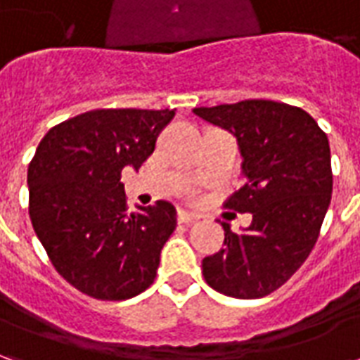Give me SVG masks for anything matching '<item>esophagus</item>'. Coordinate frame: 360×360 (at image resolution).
<instances>
[{
    "label": "esophagus",
    "mask_w": 360,
    "mask_h": 360,
    "mask_svg": "<svg viewBox=\"0 0 360 360\" xmlns=\"http://www.w3.org/2000/svg\"><path fill=\"white\" fill-rule=\"evenodd\" d=\"M177 219H179L181 224H195L196 219H198V214H195V212H191V210H183V208H181V210L177 212Z\"/></svg>",
    "instance_id": "34e87169"
}]
</instances>
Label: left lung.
<instances>
[{"label": "left lung", "mask_w": 360, "mask_h": 360, "mask_svg": "<svg viewBox=\"0 0 360 360\" xmlns=\"http://www.w3.org/2000/svg\"><path fill=\"white\" fill-rule=\"evenodd\" d=\"M193 111L237 139L247 183L226 206L252 214L243 233L224 224L226 247L204 258V279L227 297H266L301 268L316 245L333 185L328 136L304 110L271 100Z\"/></svg>", "instance_id": "left-lung-1"}]
</instances>
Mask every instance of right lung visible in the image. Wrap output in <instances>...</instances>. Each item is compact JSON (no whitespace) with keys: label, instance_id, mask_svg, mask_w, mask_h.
<instances>
[{"label":"right lung","instance_id":"obj_1","mask_svg":"<svg viewBox=\"0 0 360 360\" xmlns=\"http://www.w3.org/2000/svg\"><path fill=\"white\" fill-rule=\"evenodd\" d=\"M173 110H92L51 127L28 165V214L59 276L81 293L123 301L154 283L177 226L158 200L127 212L123 167L139 169Z\"/></svg>","mask_w":360,"mask_h":360}]
</instances>
